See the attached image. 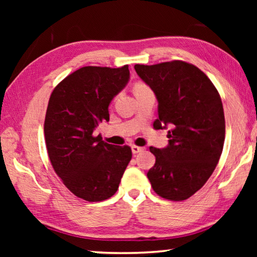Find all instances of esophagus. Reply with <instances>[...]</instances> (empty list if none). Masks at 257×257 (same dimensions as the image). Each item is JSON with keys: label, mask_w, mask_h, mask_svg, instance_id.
<instances>
[{"label": "esophagus", "mask_w": 257, "mask_h": 257, "mask_svg": "<svg viewBox=\"0 0 257 257\" xmlns=\"http://www.w3.org/2000/svg\"><path fill=\"white\" fill-rule=\"evenodd\" d=\"M132 151H133L134 154H138V153H141V152L144 151V149H143V147L136 146V145H133L132 146Z\"/></svg>", "instance_id": "obj_1"}]
</instances>
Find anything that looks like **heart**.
<instances>
[{"label": "heart", "instance_id": "heart-1", "mask_svg": "<svg viewBox=\"0 0 257 257\" xmlns=\"http://www.w3.org/2000/svg\"><path fill=\"white\" fill-rule=\"evenodd\" d=\"M147 86L142 84V82H138V84L135 85V92H137V90H143V89H146Z\"/></svg>", "mask_w": 257, "mask_h": 257}]
</instances>
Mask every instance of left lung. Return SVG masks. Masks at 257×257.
Here are the masks:
<instances>
[{"instance_id": "8db88e82", "label": "left lung", "mask_w": 257, "mask_h": 257, "mask_svg": "<svg viewBox=\"0 0 257 257\" xmlns=\"http://www.w3.org/2000/svg\"><path fill=\"white\" fill-rule=\"evenodd\" d=\"M135 70L158 99L154 128H171L167 147H150L155 164L147 178L159 196L184 201L205 185L222 153L221 97L205 73L184 61L136 64Z\"/></svg>"}]
</instances>
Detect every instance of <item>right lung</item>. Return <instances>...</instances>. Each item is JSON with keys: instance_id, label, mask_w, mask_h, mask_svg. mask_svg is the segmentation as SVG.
Masks as SVG:
<instances>
[{"instance_id": "right-lung-1", "label": "right lung", "mask_w": 257, "mask_h": 257, "mask_svg": "<svg viewBox=\"0 0 257 257\" xmlns=\"http://www.w3.org/2000/svg\"><path fill=\"white\" fill-rule=\"evenodd\" d=\"M128 66L84 67L51 94L44 122L49 158L67 188L87 202L110 198L132 160L129 146H114L95 136L108 122V105L128 84Z\"/></svg>"}]
</instances>
